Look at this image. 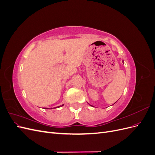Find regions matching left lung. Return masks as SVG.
Here are the masks:
<instances>
[{"mask_svg": "<svg viewBox=\"0 0 155 155\" xmlns=\"http://www.w3.org/2000/svg\"><path fill=\"white\" fill-rule=\"evenodd\" d=\"M89 105H90V104H89ZM91 105V106H92V105Z\"/></svg>", "mask_w": 155, "mask_h": 155, "instance_id": "8db88e82", "label": "left lung"}]
</instances>
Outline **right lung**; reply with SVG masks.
<instances>
[{"label": "right lung", "mask_w": 155, "mask_h": 155, "mask_svg": "<svg viewBox=\"0 0 155 155\" xmlns=\"http://www.w3.org/2000/svg\"><path fill=\"white\" fill-rule=\"evenodd\" d=\"M63 105H64V104H63L62 105H60V106H58V107H54V108H57V107H58V108H59V107H62V106H63ZM44 109H48V108H44ZM53 109H54V108H53Z\"/></svg>", "instance_id": "1"}]
</instances>
